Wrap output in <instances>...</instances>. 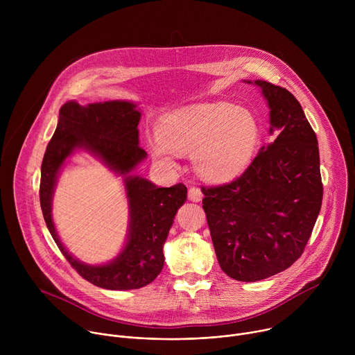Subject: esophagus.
Returning <instances> with one entry per match:
<instances>
[{
  "label": "esophagus",
  "mask_w": 355,
  "mask_h": 355,
  "mask_svg": "<svg viewBox=\"0 0 355 355\" xmlns=\"http://www.w3.org/2000/svg\"><path fill=\"white\" fill-rule=\"evenodd\" d=\"M202 191L198 188V187H191L188 189V199L192 200V202H199L202 199Z\"/></svg>",
  "instance_id": "1"
}]
</instances>
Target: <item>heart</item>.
Returning a JSON list of instances; mask_svg holds the SVG:
<instances>
[{"instance_id": "b5f03b06", "label": "heart", "mask_w": 355, "mask_h": 355, "mask_svg": "<svg viewBox=\"0 0 355 355\" xmlns=\"http://www.w3.org/2000/svg\"><path fill=\"white\" fill-rule=\"evenodd\" d=\"M263 129L259 118L229 103H207L171 114L148 141L155 159L174 164L173 153L192 156L196 173L212 182L241 174L257 155Z\"/></svg>"}]
</instances>
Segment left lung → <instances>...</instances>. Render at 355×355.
I'll list each match as a JSON object with an SVG mask.
<instances>
[{"label":"left lung","instance_id":"1","mask_svg":"<svg viewBox=\"0 0 355 355\" xmlns=\"http://www.w3.org/2000/svg\"><path fill=\"white\" fill-rule=\"evenodd\" d=\"M274 141L234 181L202 188L220 268L236 281L256 282L289 268L312 234L323 185L318 137L297 99L264 80Z\"/></svg>","mask_w":355,"mask_h":355}]
</instances>
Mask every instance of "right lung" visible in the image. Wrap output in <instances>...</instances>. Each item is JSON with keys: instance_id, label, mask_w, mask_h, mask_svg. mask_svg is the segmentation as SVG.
Returning <instances> with one entry per match:
<instances>
[{"instance_id": "1", "label": "right lung", "mask_w": 355, "mask_h": 355, "mask_svg": "<svg viewBox=\"0 0 355 355\" xmlns=\"http://www.w3.org/2000/svg\"><path fill=\"white\" fill-rule=\"evenodd\" d=\"M141 112L132 101H105L80 105L69 101L49 141L40 170V207L46 226L71 267L88 282L111 291L139 289L153 282L164 267L163 245L177 211L187 200V187L159 188L133 171L146 160L139 146ZM78 150L91 154L123 177L128 198L130 223L120 254L105 265L76 259L61 243L51 216L57 178L65 162Z\"/></svg>"}]
</instances>
